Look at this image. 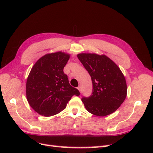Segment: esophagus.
I'll return each mask as SVG.
<instances>
[{"mask_svg": "<svg viewBox=\"0 0 153 153\" xmlns=\"http://www.w3.org/2000/svg\"><path fill=\"white\" fill-rule=\"evenodd\" d=\"M77 89L79 90V91L81 93V92H82V89H81V86H79V87H77Z\"/></svg>", "mask_w": 153, "mask_h": 153, "instance_id": "1", "label": "esophagus"}]
</instances>
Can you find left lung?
Returning <instances> with one entry per match:
<instances>
[{"label": "left lung", "instance_id": "obj_1", "mask_svg": "<svg viewBox=\"0 0 153 153\" xmlns=\"http://www.w3.org/2000/svg\"><path fill=\"white\" fill-rule=\"evenodd\" d=\"M77 57L91 77L92 93L81 99L91 114L105 116L118 108L126 98V80L120 68L105 55L77 54Z\"/></svg>", "mask_w": 153, "mask_h": 153}]
</instances>
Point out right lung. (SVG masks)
Returning a JSON list of instances; mask_svg holds the SVG:
<instances>
[{
	"mask_svg": "<svg viewBox=\"0 0 153 153\" xmlns=\"http://www.w3.org/2000/svg\"><path fill=\"white\" fill-rule=\"evenodd\" d=\"M70 56L61 51L47 53L31 70L26 81V98L39 114L56 115L64 110L74 95H79V91L70 85L63 72Z\"/></svg>",
	"mask_w": 153,
	"mask_h": 153,
	"instance_id": "right-lung-1",
	"label": "right lung"
}]
</instances>
